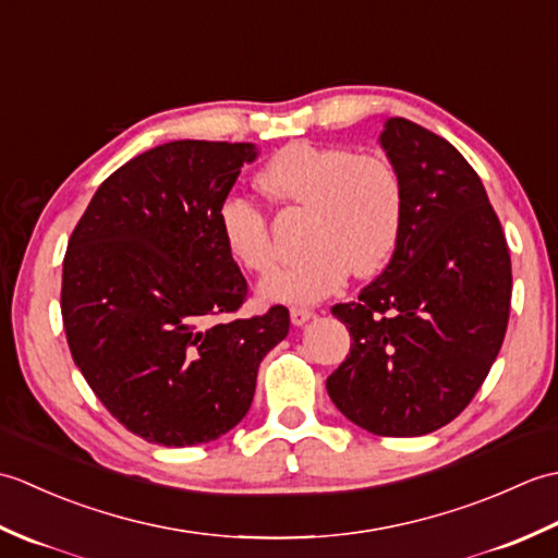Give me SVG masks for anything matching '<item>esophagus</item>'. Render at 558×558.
Instances as JSON below:
<instances>
[{"label": "esophagus", "instance_id": "esophagus-1", "mask_svg": "<svg viewBox=\"0 0 558 558\" xmlns=\"http://www.w3.org/2000/svg\"><path fill=\"white\" fill-rule=\"evenodd\" d=\"M312 316H314V312L310 310V306H292V310H290V322H292L294 326L306 324Z\"/></svg>", "mask_w": 558, "mask_h": 558}]
</instances>
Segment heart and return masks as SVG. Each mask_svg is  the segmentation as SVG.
Instances as JSON below:
<instances>
[{
    "label": "heart",
    "mask_w": 558,
    "mask_h": 558,
    "mask_svg": "<svg viewBox=\"0 0 558 558\" xmlns=\"http://www.w3.org/2000/svg\"><path fill=\"white\" fill-rule=\"evenodd\" d=\"M256 182L270 201L310 208L298 264L264 282L278 302H318L342 288L348 272L366 278L393 256L402 220L405 186L384 156H357L350 148L298 141L272 156ZM218 228L230 256L242 268L266 276L278 264L268 218L252 201L228 194L218 206Z\"/></svg>",
    "instance_id": "heart-1"
}]
</instances>
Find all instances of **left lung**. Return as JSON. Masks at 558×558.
<instances>
[{
    "label": "left lung",
    "mask_w": 558,
    "mask_h": 558,
    "mask_svg": "<svg viewBox=\"0 0 558 558\" xmlns=\"http://www.w3.org/2000/svg\"><path fill=\"white\" fill-rule=\"evenodd\" d=\"M381 146L405 186V220L381 276L330 310L352 342L326 388L362 429L422 436L470 405L501 350L511 254L482 180L446 138L393 117Z\"/></svg>",
    "instance_id": "8db88e82"
}]
</instances>
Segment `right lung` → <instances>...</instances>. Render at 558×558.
Segmentation results:
<instances>
[{"label":"right lung","instance_id":"1","mask_svg":"<svg viewBox=\"0 0 558 558\" xmlns=\"http://www.w3.org/2000/svg\"><path fill=\"white\" fill-rule=\"evenodd\" d=\"M252 144L170 141L100 184L69 236L62 322L76 366L124 429L208 444L252 408L290 312L236 316L248 286L218 228Z\"/></svg>","mask_w":558,"mask_h":558}]
</instances>
